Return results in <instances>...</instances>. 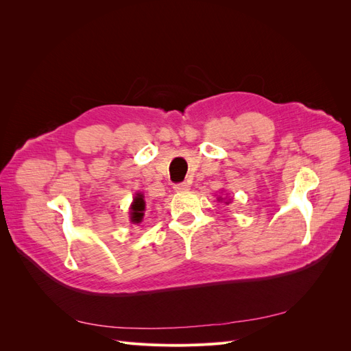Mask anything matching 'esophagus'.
<instances>
[{
    "label": "esophagus",
    "instance_id": "1",
    "mask_svg": "<svg viewBox=\"0 0 351 351\" xmlns=\"http://www.w3.org/2000/svg\"><path fill=\"white\" fill-rule=\"evenodd\" d=\"M174 190H176V192H187L189 184L187 183H178V184L174 186Z\"/></svg>",
    "mask_w": 351,
    "mask_h": 351
}]
</instances>
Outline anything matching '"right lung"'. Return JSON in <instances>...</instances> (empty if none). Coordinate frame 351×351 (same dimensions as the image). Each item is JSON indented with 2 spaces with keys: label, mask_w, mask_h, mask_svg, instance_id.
Segmentation results:
<instances>
[{
  "label": "right lung",
  "mask_w": 351,
  "mask_h": 351,
  "mask_svg": "<svg viewBox=\"0 0 351 351\" xmlns=\"http://www.w3.org/2000/svg\"><path fill=\"white\" fill-rule=\"evenodd\" d=\"M143 210H145V200H143V196L142 195H137L133 200V205H132V222H134V224H137V222H141L142 218H143Z\"/></svg>",
  "instance_id": "right-lung-1"
}]
</instances>
